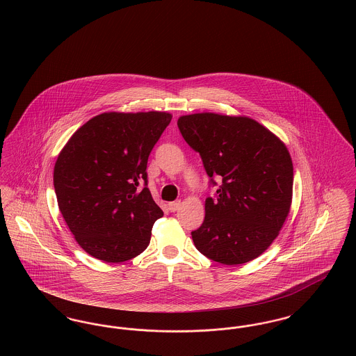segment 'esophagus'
Instances as JSON below:
<instances>
[{
  "label": "esophagus",
  "instance_id": "34e87169",
  "mask_svg": "<svg viewBox=\"0 0 356 356\" xmlns=\"http://www.w3.org/2000/svg\"><path fill=\"white\" fill-rule=\"evenodd\" d=\"M180 204H181V202H180V200H176V202H170V203L168 204V209H169V211L175 213V211H177V210H179Z\"/></svg>",
  "mask_w": 356,
  "mask_h": 356
}]
</instances>
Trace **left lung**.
<instances>
[{
  "instance_id": "left-lung-1",
  "label": "left lung",
  "mask_w": 356,
  "mask_h": 356,
  "mask_svg": "<svg viewBox=\"0 0 356 356\" xmlns=\"http://www.w3.org/2000/svg\"><path fill=\"white\" fill-rule=\"evenodd\" d=\"M179 130L200 154L214 197L192 232L196 249L226 266L244 264L273 244L289 216L293 161L284 143L245 116L211 112L180 116Z\"/></svg>"
}]
</instances>
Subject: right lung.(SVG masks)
Here are the masks:
<instances>
[{
	"label": "right lung",
	"mask_w": 356,
	"mask_h": 356,
	"mask_svg": "<svg viewBox=\"0 0 356 356\" xmlns=\"http://www.w3.org/2000/svg\"><path fill=\"white\" fill-rule=\"evenodd\" d=\"M170 119L159 111L104 112L81 126L59 153L58 206L90 256L122 263L149 245L152 227L164 213L146 187V166Z\"/></svg>",
	"instance_id": "1"
}]
</instances>
